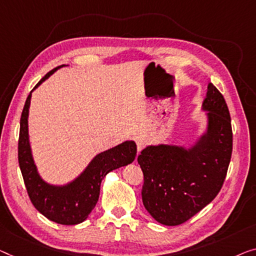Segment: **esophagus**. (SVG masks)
Wrapping results in <instances>:
<instances>
[{
    "instance_id": "34e87169",
    "label": "esophagus",
    "mask_w": 256,
    "mask_h": 256,
    "mask_svg": "<svg viewBox=\"0 0 256 256\" xmlns=\"http://www.w3.org/2000/svg\"><path fill=\"white\" fill-rule=\"evenodd\" d=\"M136 150H138V152H139L147 144V139L144 138V136H136Z\"/></svg>"
}]
</instances>
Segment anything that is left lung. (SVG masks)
I'll return each mask as SVG.
<instances>
[{
	"mask_svg": "<svg viewBox=\"0 0 256 256\" xmlns=\"http://www.w3.org/2000/svg\"><path fill=\"white\" fill-rule=\"evenodd\" d=\"M202 110L206 131L190 147L150 144L138 156L144 172V208L163 226L182 224L215 199L232 154L231 118L226 102L210 82Z\"/></svg>",
	"mask_w": 256,
	"mask_h": 256,
	"instance_id": "1",
	"label": "left lung"
}]
</instances>
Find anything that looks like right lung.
<instances>
[{
	"label": "right lung",
	"instance_id": "add662e5",
	"mask_svg": "<svg viewBox=\"0 0 256 256\" xmlns=\"http://www.w3.org/2000/svg\"><path fill=\"white\" fill-rule=\"evenodd\" d=\"M62 66H57L48 72L36 84L33 90ZM32 92L26 98L22 109L18 140V162L26 190L34 207L48 220L63 226L79 224L88 217L96 204L100 196L101 182L106 174L134 161L136 144L132 140L124 141L98 154L85 170L72 182L66 185L49 184L38 172L30 144L28 112Z\"/></svg>",
	"mask_w": 256,
	"mask_h": 256
}]
</instances>
